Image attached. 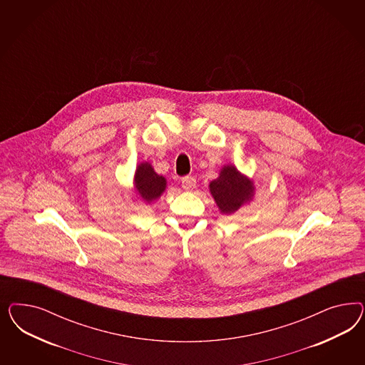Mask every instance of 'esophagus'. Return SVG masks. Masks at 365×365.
<instances>
[{
	"instance_id": "1",
	"label": "esophagus",
	"mask_w": 365,
	"mask_h": 365,
	"mask_svg": "<svg viewBox=\"0 0 365 365\" xmlns=\"http://www.w3.org/2000/svg\"><path fill=\"white\" fill-rule=\"evenodd\" d=\"M195 185H197V180H195V178L191 177V175L182 178V187L185 188V190L191 191L192 188L195 187Z\"/></svg>"
}]
</instances>
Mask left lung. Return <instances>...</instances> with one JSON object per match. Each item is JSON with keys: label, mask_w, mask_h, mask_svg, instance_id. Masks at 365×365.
Listing matches in <instances>:
<instances>
[{"label": "left lung", "mask_w": 365, "mask_h": 365, "mask_svg": "<svg viewBox=\"0 0 365 365\" xmlns=\"http://www.w3.org/2000/svg\"><path fill=\"white\" fill-rule=\"evenodd\" d=\"M210 191L220 210L223 214H230L252 199L253 185L235 167L226 166L223 167L220 178L211 182Z\"/></svg>", "instance_id": "1"}]
</instances>
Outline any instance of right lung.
<instances>
[{
  "label": "right lung",
  "mask_w": 365,
  "mask_h": 365,
  "mask_svg": "<svg viewBox=\"0 0 365 365\" xmlns=\"http://www.w3.org/2000/svg\"><path fill=\"white\" fill-rule=\"evenodd\" d=\"M135 186L144 200L153 202L165 191L166 179L158 175L151 165L142 163L135 174Z\"/></svg>",
  "instance_id": "add662e5"
}]
</instances>
